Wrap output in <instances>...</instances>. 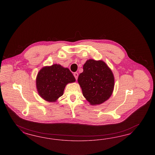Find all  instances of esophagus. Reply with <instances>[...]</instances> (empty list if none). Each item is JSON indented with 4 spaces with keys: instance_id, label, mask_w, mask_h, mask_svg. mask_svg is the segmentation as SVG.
Here are the masks:
<instances>
[{
    "instance_id": "obj_1",
    "label": "esophagus",
    "mask_w": 155,
    "mask_h": 155,
    "mask_svg": "<svg viewBox=\"0 0 155 155\" xmlns=\"http://www.w3.org/2000/svg\"><path fill=\"white\" fill-rule=\"evenodd\" d=\"M74 77H75V80H77V79H78V73H77V72H75V73H74Z\"/></svg>"
}]
</instances>
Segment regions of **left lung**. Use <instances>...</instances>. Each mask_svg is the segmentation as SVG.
I'll return each instance as SVG.
<instances>
[{"mask_svg": "<svg viewBox=\"0 0 155 155\" xmlns=\"http://www.w3.org/2000/svg\"><path fill=\"white\" fill-rule=\"evenodd\" d=\"M84 71L78 78L82 94L91 105L106 101L113 94L114 77L107 65L102 60H87Z\"/></svg>", "mask_w": 155, "mask_h": 155, "instance_id": "1", "label": "left lung"}]
</instances>
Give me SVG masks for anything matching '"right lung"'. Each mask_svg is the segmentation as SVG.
Masks as SVG:
<instances>
[{"label": "right lung", "instance_id": "add662e5", "mask_svg": "<svg viewBox=\"0 0 155 155\" xmlns=\"http://www.w3.org/2000/svg\"><path fill=\"white\" fill-rule=\"evenodd\" d=\"M75 81L68 68L54 64L43 67L38 73L36 82L39 95L46 101L54 102L64 94L66 85Z\"/></svg>", "mask_w": 155, "mask_h": 155}]
</instances>
